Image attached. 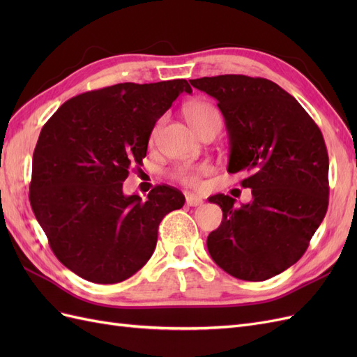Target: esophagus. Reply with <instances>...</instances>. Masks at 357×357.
Segmentation results:
<instances>
[{
    "label": "esophagus",
    "mask_w": 357,
    "mask_h": 357,
    "mask_svg": "<svg viewBox=\"0 0 357 357\" xmlns=\"http://www.w3.org/2000/svg\"><path fill=\"white\" fill-rule=\"evenodd\" d=\"M186 204L189 207H198V205L202 204V199L198 197H193V195H188L186 197Z\"/></svg>",
    "instance_id": "esophagus-1"
}]
</instances>
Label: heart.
<instances>
[{"mask_svg":"<svg viewBox=\"0 0 357 357\" xmlns=\"http://www.w3.org/2000/svg\"><path fill=\"white\" fill-rule=\"evenodd\" d=\"M185 113L188 117V122L198 134L202 129L211 125L222 126V114L218 107L211 104L210 101H193L186 105ZM156 131L158 126L153 129V137L156 135ZM211 169L213 168L208 164H180L174 168V171H172V177L181 183H185L188 186H197L201 180V176L208 174Z\"/></svg>","mask_w":357,"mask_h":357,"instance_id":"1","label":"heart"}]
</instances>
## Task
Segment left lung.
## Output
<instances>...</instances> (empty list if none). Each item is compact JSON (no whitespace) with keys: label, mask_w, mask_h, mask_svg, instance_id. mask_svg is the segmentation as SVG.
<instances>
[{"label":"left lung","mask_w":357,"mask_h":357,"mask_svg":"<svg viewBox=\"0 0 357 357\" xmlns=\"http://www.w3.org/2000/svg\"><path fill=\"white\" fill-rule=\"evenodd\" d=\"M218 100L229 134L228 172H244L253 201L235 207L218 193L223 219L207 238L223 271L264 282L296 264L325 218L329 158L319 126L271 80L225 74L190 80Z\"/></svg>","instance_id":"obj_1"}]
</instances>
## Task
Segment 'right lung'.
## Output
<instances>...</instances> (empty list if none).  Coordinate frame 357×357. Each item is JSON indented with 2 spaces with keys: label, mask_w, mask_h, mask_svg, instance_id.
I'll return each mask as SVG.
<instances>
[{
  "label": "right lung",
  "mask_w": 357,
  "mask_h": 357,
  "mask_svg": "<svg viewBox=\"0 0 357 357\" xmlns=\"http://www.w3.org/2000/svg\"><path fill=\"white\" fill-rule=\"evenodd\" d=\"M185 79L119 83L63 102L43 126L32 156L29 201L52 252L98 284L121 283L153 255L160 220L185 195L155 186L143 201L123 195L131 165L143 164L158 119Z\"/></svg>",
  "instance_id": "obj_1"
}]
</instances>
